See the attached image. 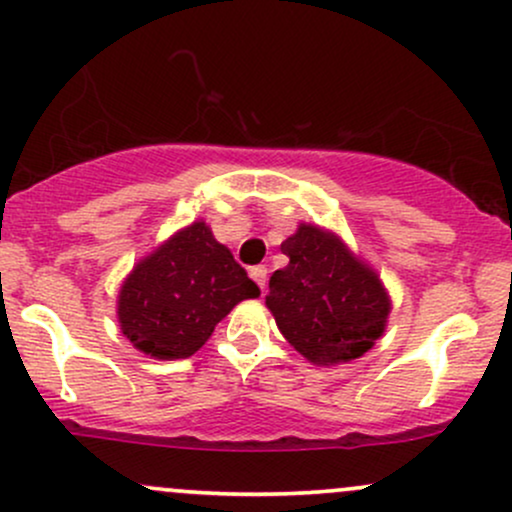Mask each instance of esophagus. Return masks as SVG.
<instances>
[{
    "mask_svg": "<svg viewBox=\"0 0 512 512\" xmlns=\"http://www.w3.org/2000/svg\"><path fill=\"white\" fill-rule=\"evenodd\" d=\"M250 276L257 286L264 291V284H267V267L264 264H257V267H250Z\"/></svg>",
    "mask_w": 512,
    "mask_h": 512,
    "instance_id": "esophagus-1",
    "label": "esophagus"
}]
</instances>
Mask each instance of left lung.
Wrapping results in <instances>:
<instances>
[{
	"mask_svg": "<svg viewBox=\"0 0 512 512\" xmlns=\"http://www.w3.org/2000/svg\"><path fill=\"white\" fill-rule=\"evenodd\" d=\"M289 257L269 279L267 308L298 354L332 366L363 356L385 330L390 298L342 240L305 226L281 243Z\"/></svg>",
	"mask_w": 512,
	"mask_h": 512,
	"instance_id": "obj_1",
	"label": "left lung"
}]
</instances>
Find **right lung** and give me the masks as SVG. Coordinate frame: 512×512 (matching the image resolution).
<instances>
[{"mask_svg":"<svg viewBox=\"0 0 512 512\" xmlns=\"http://www.w3.org/2000/svg\"><path fill=\"white\" fill-rule=\"evenodd\" d=\"M257 296L260 289L231 250L197 221L134 267L120 289L117 317L122 334L144 354L187 358L233 305Z\"/></svg>","mask_w":512,"mask_h":512,"instance_id":"add662e5","label":"right lung"}]
</instances>
